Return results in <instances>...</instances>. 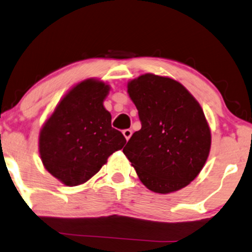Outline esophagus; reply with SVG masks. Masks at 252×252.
<instances>
[{"label":"esophagus","mask_w":252,"mask_h":252,"mask_svg":"<svg viewBox=\"0 0 252 252\" xmlns=\"http://www.w3.org/2000/svg\"><path fill=\"white\" fill-rule=\"evenodd\" d=\"M131 135H132V131H131V130H130V129L123 130V136L126 137V140L130 139V137H131Z\"/></svg>","instance_id":"esophagus-1"}]
</instances>
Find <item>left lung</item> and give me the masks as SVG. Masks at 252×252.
<instances>
[{
  "instance_id": "1",
  "label": "left lung",
  "mask_w": 252,
  "mask_h": 252,
  "mask_svg": "<svg viewBox=\"0 0 252 252\" xmlns=\"http://www.w3.org/2000/svg\"><path fill=\"white\" fill-rule=\"evenodd\" d=\"M142 129L123 149L139 180L157 193L177 191L196 179L211 149L203 108L177 80L153 73L128 83Z\"/></svg>"
}]
</instances>
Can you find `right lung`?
I'll return each instance as SVG.
<instances>
[{
    "label": "right lung",
    "instance_id": "1",
    "mask_svg": "<svg viewBox=\"0 0 252 252\" xmlns=\"http://www.w3.org/2000/svg\"><path fill=\"white\" fill-rule=\"evenodd\" d=\"M109 91L110 86L100 79L79 82L41 126L42 165L64 186L87 182L126 143L122 133L112 128V115L103 106Z\"/></svg>",
    "mask_w": 252,
    "mask_h": 252
}]
</instances>
